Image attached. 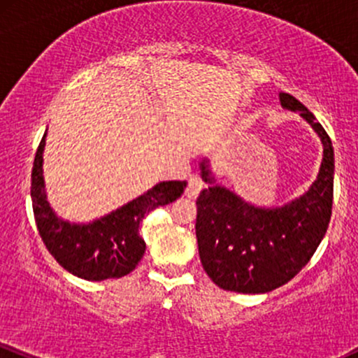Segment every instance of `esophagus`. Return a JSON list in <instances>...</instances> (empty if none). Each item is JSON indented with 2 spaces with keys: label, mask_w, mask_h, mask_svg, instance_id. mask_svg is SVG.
<instances>
[{
  "label": "esophagus",
  "mask_w": 358,
  "mask_h": 358,
  "mask_svg": "<svg viewBox=\"0 0 358 358\" xmlns=\"http://www.w3.org/2000/svg\"><path fill=\"white\" fill-rule=\"evenodd\" d=\"M206 187V183H203V180L200 178L199 175H192L190 178H188V185H187V195L188 197H197L200 194V190Z\"/></svg>",
  "instance_id": "esophagus-1"
}]
</instances>
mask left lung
Masks as SVG:
<instances>
[{
	"label": "left lung",
	"mask_w": 358,
	"mask_h": 358,
	"mask_svg": "<svg viewBox=\"0 0 358 358\" xmlns=\"http://www.w3.org/2000/svg\"><path fill=\"white\" fill-rule=\"evenodd\" d=\"M282 107L299 112L320 136L323 161L306 194L282 207H258L215 183L209 159H202L209 187L197 199L199 255L217 287L241 294H265L287 284L311 260L331 219L335 155L323 125L299 100L280 93Z\"/></svg>",
	"instance_id": "1"
}]
</instances>
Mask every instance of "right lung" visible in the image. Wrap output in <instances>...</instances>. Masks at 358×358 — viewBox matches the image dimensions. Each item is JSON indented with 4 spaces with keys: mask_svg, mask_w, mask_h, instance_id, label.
Instances as JSON below:
<instances>
[{
    "mask_svg": "<svg viewBox=\"0 0 358 358\" xmlns=\"http://www.w3.org/2000/svg\"><path fill=\"white\" fill-rule=\"evenodd\" d=\"M45 136L47 132L35 152L30 190L35 224L45 248L59 265L85 280L120 278L131 273L146 251V243L139 233L144 215L178 199L187 182H159L146 194L92 222L64 221L47 202L42 170Z\"/></svg>",
    "mask_w": 358,
    "mask_h": 358,
    "instance_id": "obj_1",
    "label": "right lung"
}]
</instances>
